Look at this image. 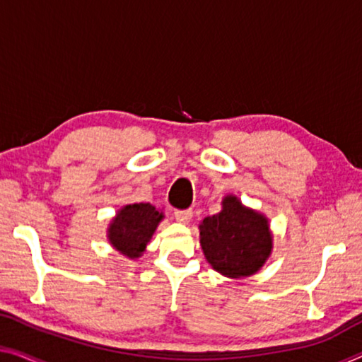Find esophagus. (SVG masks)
I'll list each match as a JSON object with an SVG mask.
<instances>
[{"mask_svg":"<svg viewBox=\"0 0 362 362\" xmlns=\"http://www.w3.org/2000/svg\"><path fill=\"white\" fill-rule=\"evenodd\" d=\"M192 209H185V211H175V219L182 224H188L192 221Z\"/></svg>","mask_w":362,"mask_h":362,"instance_id":"34e87169","label":"esophagus"}]
</instances>
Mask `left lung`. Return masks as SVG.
<instances>
[{"mask_svg": "<svg viewBox=\"0 0 362 362\" xmlns=\"http://www.w3.org/2000/svg\"><path fill=\"white\" fill-rule=\"evenodd\" d=\"M223 209L199 223V245L213 269L239 279L260 272L273 250L269 221L235 195L223 198Z\"/></svg>", "mask_w": 362, "mask_h": 362, "instance_id": "1", "label": "left lung"}]
</instances>
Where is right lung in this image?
I'll list each match as a JSON object with an SVG mask.
<instances>
[{
  "label": "right lung",
  "instance_id": "add662e5",
  "mask_svg": "<svg viewBox=\"0 0 362 362\" xmlns=\"http://www.w3.org/2000/svg\"><path fill=\"white\" fill-rule=\"evenodd\" d=\"M163 219V209L151 203L125 204L112 218L107 228V239L118 253L129 260H136L146 250Z\"/></svg>",
  "mask_w": 362,
  "mask_h": 362
}]
</instances>
